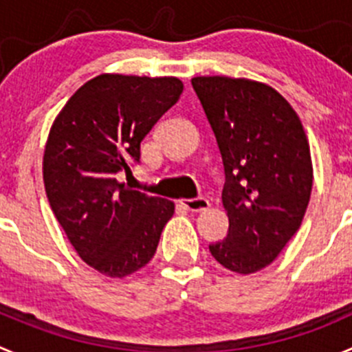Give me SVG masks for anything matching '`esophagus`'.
I'll return each mask as SVG.
<instances>
[{
  "instance_id": "esophagus-1",
  "label": "esophagus",
  "mask_w": 352,
  "mask_h": 352,
  "mask_svg": "<svg viewBox=\"0 0 352 352\" xmlns=\"http://www.w3.org/2000/svg\"><path fill=\"white\" fill-rule=\"evenodd\" d=\"M182 204L189 211H204L210 208V201H208L206 197H201V196L194 197V199H184Z\"/></svg>"
}]
</instances>
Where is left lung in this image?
Here are the masks:
<instances>
[{"mask_svg": "<svg viewBox=\"0 0 352 352\" xmlns=\"http://www.w3.org/2000/svg\"><path fill=\"white\" fill-rule=\"evenodd\" d=\"M192 87L223 162L227 237L210 244L221 267L270 265L301 227L313 187L309 144L291 104L248 78L196 77Z\"/></svg>", "mask_w": 352, "mask_h": 352, "instance_id": "1", "label": "left lung"}]
</instances>
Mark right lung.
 <instances>
[{
	"instance_id": "1",
	"label": "right lung",
	"mask_w": 352,
	"mask_h": 352,
	"mask_svg": "<svg viewBox=\"0 0 352 352\" xmlns=\"http://www.w3.org/2000/svg\"><path fill=\"white\" fill-rule=\"evenodd\" d=\"M175 77L103 74L85 82L54 120L44 187L54 217L89 267L127 277L155 256L173 203L117 180L141 160V142L179 101Z\"/></svg>"
}]
</instances>
